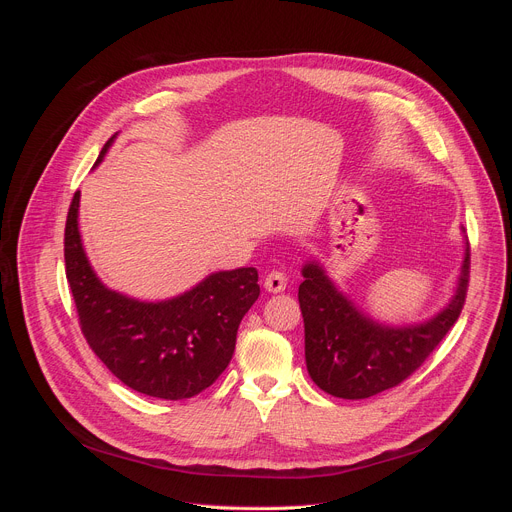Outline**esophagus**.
<instances>
[{"label":"esophagus","instance_id":"34e87169","mask_svg":"<svg viewBox=\"0 0 512 512\" xmlns=\"http://www.w3.org/2000/svg\"><path fill=\"white\" fill-rule=\"evenodd\" d=\"M267 292H282L286 288V276L282 272H270L263 280Z\"/></svg>","mask_w":512,"mask_h":512}]
</instances>
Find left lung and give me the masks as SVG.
<instances>
[{"label": "left lung", "mask_w": 512, "mask_h": 512, "mask_svg": "<svg viewBox=\"0 0 512 512\" xmlns=\"http://www.w3.org/2000/svg\"><path fill=\"white\" fill-rule=\"evenodd\" d=\"M448 305L421 324L390 326L344 294L317 259L303 265L299 303L311 380L332 396L359 400L405 382L459 319L469 286V242Z\"/></svg>", "instance_id": "1"}]
</instances>
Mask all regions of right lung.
Wrapping results in <instances>:
<instances>
[{"mask_svg":"<svg viewBox=\"0 0 512 512\" xmlns=\"http://www.w3.org/2000/svg\"><path fill=\"white\" fill-rule=\"evenodd\" d=\"M118 132L95 161L99 166ZM80 191L68 209L66 278L80 330L116 378L141 394L182 400L209 388L228 367L242 317L259 297L255 267L213 272L166 301H141L107 288L78 230Z\"/></svg>","mask_w":512,"mask_h":512,"instance_id":"1","label":"right lung"}]
</instances>
